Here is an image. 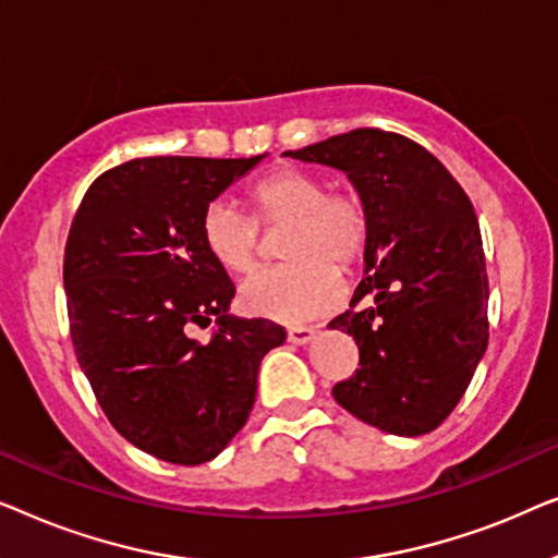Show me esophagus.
I'll list each match as a JSON object with an SVG mask.
<instances>
[{
    "label": "esophagus",
    "mask_w": 558,
    "mask_h": 558,
    "mask_svg": "<svg viewBox=\"0 0 558 558\" xmlns=\"http://www.w3.org/2000/svg\"><path fill=\"white\" fill-rule=\"evenodd\" d=\"M315 335H317L315 327H292V330L287 332V338L292 345H307V342L315 340Z\"/></svg>",
    "instance_id": "1"
}]
</instances>
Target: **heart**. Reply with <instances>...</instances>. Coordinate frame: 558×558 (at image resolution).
<instances>
[{
    "label": "heart",
    "mask_w": 558,
    "mask_h": 558,
    "mask_svg": "<svg viewBox=\"0 0 558 558\" xmlns=\"http://www.w3.org/2000/svg\"><path fill=\"white\" fill-rule=\"evenodd\" d=\"M251 216L216 201L203 213L201 239L208 256L228 274H248L258 254V226L284 228L281 256L243 281L241 307L251 315L296 325L335 310L342 277L332 262L350 266L368 239V210L350 190H327L323 174L281 167L251 185Z\"/></svg>",
    "instance_id": "obj_1"
}]
</instances>
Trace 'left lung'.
<instances>
[{
  "label": "left lung",
  "mask_w": 558,
  "mask_h": 558,
  "mask_svg": "<svg viewBox=\"0 0 558 558\" xmlns=\"http://www.w3.org/2000/svg\"><path fill=\"white\" fill-rule=\"evenodd\" d=\"M287 155L345 172L368 210L365 277L330 323L353 335L361 368L332 388L335 401L399 437L437 429L487 350L490 292L468 193L422 144L380 129Z\"/></svg>",
  "instance_id": "left-lung-1"
}]
</instances>
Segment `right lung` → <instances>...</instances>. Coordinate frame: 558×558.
Here are the masks:
<instances>
[{
	"mask_svg": "<svg viewBox=\"0 0 558 558\" xmlns=\"http://www.w3.org/2000/svg\"><path fill=\"white\" fill-rule=\"evenodd\" d=\"M264 157L132 159L94 180L68 233L75 355L113 429L157 460L223 452L254 409L262 357L287 340L271 319L228 315L235 287L201 239L205 208ZM210 316L203 347L186 327Z\"/></svg>",
	"mask_w": 558,
	"mask_h": 558,
	"instance_id": "right-lung-1",
	"label": "right lung"
}]
</instances>
